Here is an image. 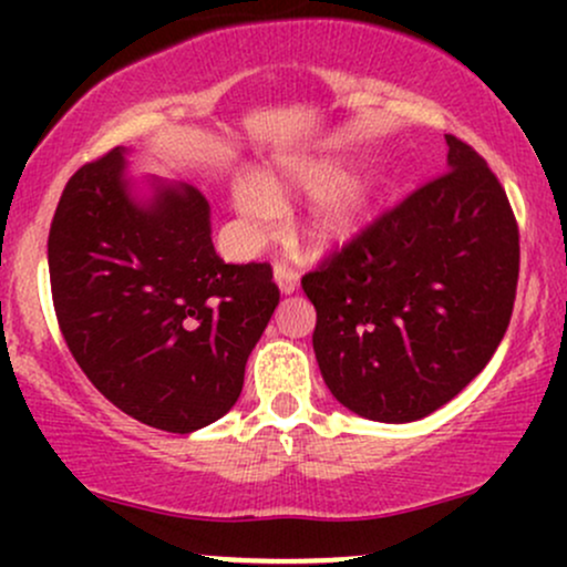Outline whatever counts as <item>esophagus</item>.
Here are the masks:
<instances>
[{
  "label": "esophagus",
  "mask_w": 567,
  "mask_h": 567,
  "mask_svg": "<svg viewBox=\"0 0 567 567\" xmlns=\"http://www.w3.org/2000/svg\"><path fill=\"white\" fill-rule=\"evenodd\" d=\"M275 282L282 296H290V292L298 290V271L279 264V266H275Z\"/></svg>",
  "instance_id": "34e87169"
}]
</instances>
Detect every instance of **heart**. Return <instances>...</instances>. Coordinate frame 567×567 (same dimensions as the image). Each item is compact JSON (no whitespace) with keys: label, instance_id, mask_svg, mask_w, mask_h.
Instances as JSON below:
<instances>
[{"label":"heart","instance_id":"1","mask_svg":"<svg viewBox=\"0 0 567 567\" xmlns=\"http://www.w3.org/2000/svg\"><path fill=\"white\" fill-rule=\"evenodd\" d=\"M290 194L315 197L301 220V239L311 252H333L362 237L379 210L381 184L375 175H349V162L309 157L279 162L261 178H239L231 202L247 224L264 226Z\"/></svg>","mask_w":567,"mask_h":567}]
</instances>
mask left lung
Listing matches in <instances>:
<instances>
[{
    "label": "left lung",
    "mask_w": 567,
    "mask_h": 567,
    "mask_svg": "<svg viewBox=\"0 0 567 567\" xmlns=\"http://www.w3.org/2000/svg\"><path fill=\"white\" fill-rule=\"evenodd\" d=\"M447 173L301 279L330 394L351 413L410 424L487 365L509 324L519 237L485 159L445 135Z\"/></svg>",
    "instance_id": "left-lung-1"
}]
</instances>
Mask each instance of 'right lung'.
Masks as SVG:
<instances>
[{
    "label": "right lung",
    "mask_w": 567,
    "mask_h": 567,
    "mask_svg": "<svg viewBox=\"0 0 567 567\" xmlns=\"http://www.w3.org/2000/svg\"><path fill=\"white\" fill-rule=\"evenodd\" d=\"M130 148L71 175L50 226L53 303L71 354L122 413L188 434L237 402L279 303L269 264H224L194 186L133 175Z\"/></svg>",
    "instance_id": "obj_1"
}]
</instances>
